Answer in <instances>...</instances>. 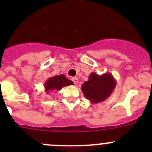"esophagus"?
I'll return each instance as SVG.
<instances>
[{
	"instance_id": "obj_1",
	"label": "esophagus",
	"mask_w": 152,
	"mask_h": 152,
	"mask_svg": "<svg viewBox=\"0 0 152 152\" xmlns=\"http://www.w3.org/2000/svg\"><path fill=\"white\" fill-rule=\"evenodd\" d=\"M72 81H73V83H74L75 85H76V84H78V82H79V79H78L77 77H73V78H72Z\"/></svg>"
}]
</instances>
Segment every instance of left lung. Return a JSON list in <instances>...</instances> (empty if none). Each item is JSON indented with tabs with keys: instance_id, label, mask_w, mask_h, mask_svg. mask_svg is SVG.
I'll list each match as a JSON object with an SVG mask.
<instances>
[{
	"instance_id": "8db88e82",
	"label": "left lung",
	"mask_w": 152,
	"mask_h": 152,
	"mask_svg": "<svg viewBox=\"0 0 152 152\" xmlns=\"http://www.w3.org/2000/svg\"><path fill=\"white\" fill-rule=\"evenodd\" d=\"M88 78V81L82 85V91L86 99L93 104L105 101L116 86V80L110 73L102 75L91 73Z\"/></svg>"
}]
</instances>
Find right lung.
<instances>
[{
	"mask_svg": "<svg viewBox=\"0 0 152 152\" xmlns=\"http://www.w3.org/2000/svg\"><path fill=\"white\" fill-rule=\"evenodd\" d=\"M73 85V82L69 80L65 77V75H58V76L50 77L44 84L45 93L48 94L50 91L53 90H60L61 89L65 86Z\"/></svg>",
	"mask_w": 152,
	"mask_h": 152,
	"instance_id": "add662e5",
	"label": "right lung"
}]
</instances>
